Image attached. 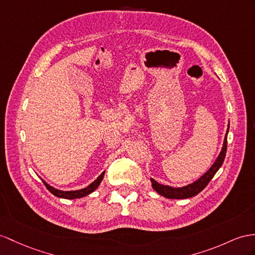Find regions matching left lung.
Segmentation results:
<instances>
[{"instance_id":"1","label":"left lung","mask_w":255,"mask_h":255,"mask_svg":"<svg viewBox=\"0 0 255 255\" xmlns=\"http://www.w3.org/2000/svg\"><path fill=\"white\" fill-rule=\"evenodd\" d=\"M228 128H230V126H228ZM227 133H228V129H227L225 138H224L223 147H222V151H221L220 155L218 156L217 160L214 161V164L211 166V168L209 169V170L204 175H202L200 179L195 181L194 183L188 184L183 187H171L168 185L159 184L155 180L151 179L152 186L154 190L159 195L164 196V197L169 198V199H186V198L193 197V196H196L197 194H199L208 185L209 182L211 181V179L214 177V174L218 172L222 164H223L225 155H226V149H227Z\"/></svg>"}]
</instances>
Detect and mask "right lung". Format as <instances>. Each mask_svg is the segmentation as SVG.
<instances>
[{"label":"right lung","instance_id":"1","mask_svg":"<svg viewBox=\"0 0 255 255\" xmlns=\"http://www.w3.org/2000/svg\"><path fill=\"white\" fill-rule=\"evenodd\" d=\"M104 177V171L99 175V177L97 178V180H95L93 183L90 185H88L87 187L83 188V190H78V191H69V192H64V191H59V190H56V188L51 187L50 185H48L46 182L43 181V183L46 186L47 190L57 197H60V198H65V199H74V198H81L84 197V196H87L90 193H93L96 188L100 185L101 181Z\"/></svg>","mask_w":255,"mask_h":255}]
</instances>
